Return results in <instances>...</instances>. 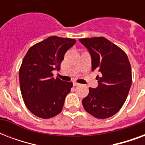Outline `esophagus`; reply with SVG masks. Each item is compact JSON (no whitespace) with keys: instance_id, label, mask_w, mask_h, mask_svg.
Returning a JSON list of instances; mask_svg holds the SVG:
<instances>
[{"instance_id":"1","label":"esophagus","mask_w":145,"mask_h":145,"mask_svg":"<svg viewBox=\"0 0 145 145\" xmlns=\"http://www.w3.org/2000/svg\"><path fill=\"white\" fill-rule=\"evenodd\" d=\"M73 84H74V86H79V85H80V84H78V83H77V82H75V81L73 82Z\"/></svg>"}]
</instances>
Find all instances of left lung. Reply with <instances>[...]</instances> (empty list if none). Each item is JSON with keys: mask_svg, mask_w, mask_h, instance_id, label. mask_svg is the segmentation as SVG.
<instances>
[{"mask_svg": "<svg viewBox=\"0 0 145 145\" xmlns=\"http://www.w3.org/2000/svg\"><path fill=\"white\" fill-rule=\"evenodd\" d=\"M88 50L92 71L99 76L96 88L89 89L82 104L93 117L105 119L120 110L126 101L132 85V70L124 51L103 37L79 39Z\"/></svg>", "mask_w": 145, "mask_h": 145, "instance_id": "8db88e82", "label": "left lung"}]
</instances>
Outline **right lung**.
<instances>
[{
  "mask_svg": "<svg viewBox=\"0 0 145 145\" xmlns=\"http://www.w3.org/2000/svg\"><path fill=\"white\" fill-rule=\"evenodd\" d=\"M75 43V39L52 36L31 46L24 57L20 89L26 107L35 116L49 119L62 110L73 84L54 79L52 71L60 69L65 52Z\"/></svg>",
  "mask_w": 145,
  "mask_h": 145,
  "instance_id": "add662e5",
  "label": "right lung"
}]
</instances>
